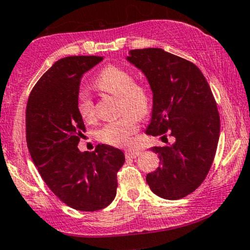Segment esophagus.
Wrapping results in <instances>:
<instances>
[{"mask_svg": "<svg viewBox=\"0 0 250 250\" xmlns=\"http://www.w3.org/2000/svg\"><path fill=\"white\" fill-rule=\"evenodd\" d=\"M140 154H141V151L140 150H125V153L127 159H136Z\"/></svg>", "mask_w": 250, "mask_h": 250, "instance_id": "34e87169", "label": "esophagus"}]
</instances>
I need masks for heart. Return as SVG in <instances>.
Segmentation results:
<instances>
[{
	"mask_svg": "<svg viewBox=\"0 0 250 250\" xmlns=\"http://www.w3.org/2000/svg\"><path fill=\"white\" fill-rule=\"evenodd\" d=\"M96 85L105 93L120 97L121 113L125 114L117 121L103 125L97 133V139L115 147H127L139 130V116H145L149 110L148 90L141 84H135L133 75L117 65L105 67L97 77ZM77 110L84 121L91 122L95 119L94 102L87 93L79 95Z\"/></svg>",
	"mask_w": 250,
	"mask_h": 250,
	"instance_id": "1",
	"label": "heart"
}]
</instances>
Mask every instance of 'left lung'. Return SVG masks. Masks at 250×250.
<instances>
[{
	"label": "left lung",
	"instance_id": "obj_1",
	"mask_svg": "<svg viewBox=\"0 0 250 250\" xmlns=\"http://www.w3.org/2000/svg\"><path fill=\"white\" fill-rule=\"evenodd\" d=\"M127 61L145 74L153 91L146 133L175 137L173 145L151 148L161 166L146 180L157 196L182 199L205 181L216 153L220 115L213 93L194 63L160 48L130 50Z\"/></svg>",
	"mask_w": 250,
	"mask_h": 250
}]
</instances>
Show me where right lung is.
<instances>
[{
  "label": "right lung",
  "instance_id": "right-lung-1",
  "mask_svg": "<svg viewBox=\"0 0 250 250\" xmlns=\"http://www.w3.org/2000/svg\"><path fill=\"white\" fill-rule=\"evenodd\" d=\"M102 56L63 57L43 74L25 110L27 145L50 190L70 208L95 211L113 202L125 154L108 145L95 151L77 148L84 123L77 110L80 83Z\"/></svg>",
  "mask_w": 250,
  "mask_h": 250
}]
</instances>
